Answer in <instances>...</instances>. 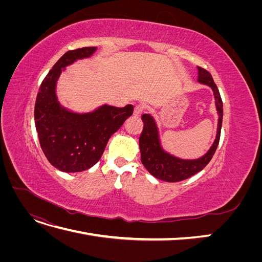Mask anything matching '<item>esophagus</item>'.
Listing matches in <instances>:
<instances>
[{
    "label": "esophagus",
    "mask_w": 262,
    "mask_h": 262,
    "mask_svg": "<svg viewBox=\"0 0 262 262\" xmlns=\"http://www.w3.org/2000/svg\"><path fill=\"white\" fill-rule=\"evenodd\" d=\"M144 112V106L141 105V104H138L136 105V107H134V116L136 117H140L142 114H143Z\"/></svg>",
    "instance_id": "esophagus-1"
}]
</instances>
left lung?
Instances as JSON below:
<instances>
[{"mask_svg":"<svg viewBox=\"0 0 262 262\" xmlns=\"http://www.w3.org/2000/svg\"><path fill=\"white\" fill-rule=\"evenodd\" d=\"M198 71H199L198 82L210 86L213 90L214 97H215V104L219 113L216 139L214 141L211 148L208 150V153L201 158L190 161L180 160L178 157L166 153L162 148L154 119L150 115L144 114L142 116L144 126L139 141L141 161L142 164L144 165V167L149 171L150 175L157 179L167 182H177L195 175L196 172L201 171L209 164L217 148L221 137L222 120H223V102H222L220 92L217 90L216 84L213 81L212 75L207 70L200 67H198Z\"/></svg>","mask_w":262,"mask_h":262,"instance_id":"1","label":"left lung"}]
</instances>
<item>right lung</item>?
Listing matches in <instances>:
<instances>
[{"label": "right lung", "instance_id": "add662e5", "mask_svg": "<svg viewBox=\"0 0 262 262\" xmlns=\"http://www.w3.org/2000/svg\"><path fill=\"white\" fill-rule=\"evenodd\" d=\"M95 51L96 47H84L63 54L43 78L35 102V125L42 152L52 166L64 172L83 171L96 164L110 137L133 114L132 105H104L82 115L60 106L55 85L62 70Z\"/></svg>", "mask_w": 262, "mask_h": 262}]
</instances>
